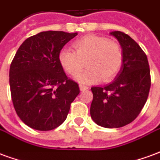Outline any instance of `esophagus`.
<instances>
[{"instance_id":"1","label":"esophagus","mask_w":160,"mask_h":160,"mask_svg":"<svg viewBox=\"0 0 160 160\" xmlns=\"http://www.w3.org/2000/svg\"><path fill=\"white\" fill-rule=\"evenodd\" d=\"M89 87H87V86H84V85H80V91H85V90H87Z\"/></svg>"}]
</instances>
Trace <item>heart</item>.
Here are the masks:
<instances>
[{
  "mask_svg": "<svg viewBox=\"0 0 160 160\" xmlns=\"http://www.w3.org/2000/svg\"><path fill=\"white\" fill-rule=\"evenodd\" d=\"M75 52L67 48L58 55L60 65L70 75H76L84 68L87 70L78 74L75 80L82 84L96 83L112 80L122 65L123 54L117 42L97 35H87L73 42Z\"/></svg>",
  "mask_w": 160,
  "mask_h": 160,
  "instance_id": "obj_1",
  "label": "heart"
}]
</instances>
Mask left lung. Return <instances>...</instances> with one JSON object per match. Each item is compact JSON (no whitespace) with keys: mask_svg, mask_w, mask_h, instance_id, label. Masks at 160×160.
<instances>
[{"mask_svg":"<svg viewBox=\"0 0 160 160\" xmlns=\"http://www.w3.org/2000/svg\"><path fill=\"white\" fill-rule=\"evenodd\" d=\"M123 54L122 65L115 80L104 87H92L93 99L90 114L101 127H123L137 118L144 107L151 87L148 57L133 38L112 32Z\"/></svg>","mask_w":160,"mask_h":160,"instance_id":"1","label":"left lung"}]
</instances>
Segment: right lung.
I'll return each instance as SVG.
<instances>
[{
    "label": "right lung",
    "instance_id": "right-lung-1",
    "mask_svg": "<svg viewBox=\"0 0 160 160\" xmlns=\"http://www.w3.org/2000/svg\"><path fill=\"white\" fill-rule=\"evenodd\" d=\"M78 33L48 31L26 39L9 70L13 107L24 123L36 130L56 128L66 120L70 105L80 93L68 79L58 55Z\"/></svg>",
    "mask_w": 160,
    "mask_h": 160
}]
</instances>
